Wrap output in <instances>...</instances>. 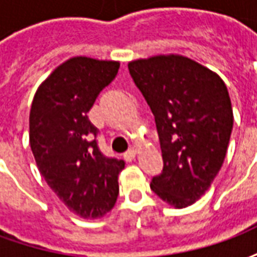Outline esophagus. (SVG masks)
I'll use <instances>...</instances> for the list:
<instances>
[{
	"mask_svg": "<svg viewBox=\"0 0 257 257\" xmlns=\"http://www.w3.org/2000/svg\"><path fill=\"white\" fill-rule=\"evenodd\" d=\"M136 154H138V151L135 150V149H129V150L126 151L125 154H123V160H125V161H128V162L134 161L135 157H136Z\"/></svg>",
	"mask_w": 257,
	"mask_h": 257,
	"instance_id": "obj_1",
	"label": "esophagus"
}]
</instances>
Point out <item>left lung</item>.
<instances>
[{"instance_id":"left-lung-1","label":"left lung","mask_w":257,"mask_h":257,"mask_svg":"<svg viewBox=\"0 0 257 257\" xmlns=\"http://www.w3.org/2000/svg\"><path fill=\"white\" fill-rule=\"evenodd\" d=\"M156 117L164 169L150 187L176 209L193 205L213 183L231 136L232 107L219 74L169 53L128 63Z\"/></svg>"}]
</instances>
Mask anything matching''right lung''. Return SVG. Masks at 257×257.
<instances>
[{
	"instance_id": "add662e5",
	"label": "right lung",
	"mask_w": 257,
	"mask_h": 257,
	"mask_svg": "<svg viewBox=\"0 0 257 257\" xmlns=\"http://www.w3.org/2000/svg\"><path fill=\"white\" fill-rule=\"evenodd\" d=\"M117 60L74 56L38 86L30 118V147L38 171L68 209L82 219H100L117 201L125 162L106 158L88 119L100 90L115 78Z\"/></svg>"
}]
</instances>
